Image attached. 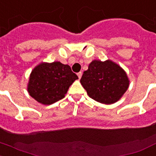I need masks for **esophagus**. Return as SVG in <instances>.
<instances>
[{
  "label": "esophagus",
  "mask_w": 156,
  "mask_h": 156,
  "mask_svg": "<svg viewBox=\"0 0 156 156\" xmlns=\"http://www.w3.org/2000/svg\"><path fill=\"white\" fill-rule=\"evenodd\" d=\"M78 74V78L80 79V78H82V72H78V74Z\"/></svg>",
  "instance_id": "34e87169"
}]
</instances>
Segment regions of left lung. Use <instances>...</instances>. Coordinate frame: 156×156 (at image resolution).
I'll list each match as a JSON object with an SVG mask.
<instances>
[{
	"label": "left lung",
	"mask_w": 156,
	"mask_h": 156,
	"mask_svg": "<svg viewBox=\"0 0 156 156\" xmlns=\"http://www.w3.org/2000/svg\"><path fill=\"white\" fill-rule=\"evenodd\" d=\"M80 82L90 98L104 104L117 102L129 87L126 72L110 60L93 61L83 72Z\"/></svg>",
	"instance_id": "obj_1"
}]
</instances>
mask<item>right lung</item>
Listing matches in <instances>:
<instances>
[{
    "label": "right lung",
    "instance_id": "add662e5",
    "mask_svg": "<svg viewBox=\"0 0 156 156\" xmlns=\"http://www.w3.org/2000/svg\"><path fill=\"white\" fill-rule=\"evenodd\" d=\"M78 78L69 66L59 62L41 63L30 74L28 92L40 103L50 105L62 99Z\"/></svg>",
    "mask_w": 156,
    "mask_h": 156
}]
</instances>
